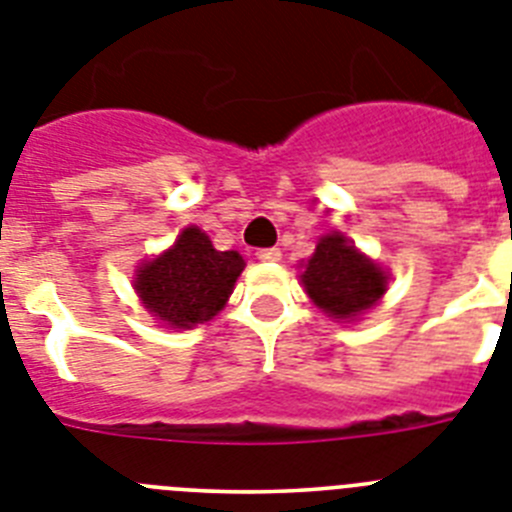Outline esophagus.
Returning a JSON list of instances; mask_svg holds the SVG:
<instances>
[{"mask_svg":"<svg viewBox=\"0 0 512 512\" xmlns=\"http://www.w3.org/2000/svg\"><path fill=\"white\" fill-rule=\"evenodd\" d=\"M257 260H260V263H278V260H281V249L278 247L257 249Z\"/></svg>","mask_w":512,"mask_h":512,"instance_id":"34e87169","label":"esophagus"}]
</instances>
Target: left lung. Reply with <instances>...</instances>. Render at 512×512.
Here are the masks:
<instances>
[{"mask_svg":"<svg viewBox=\"0 0 512 512\" xmlns=\"http://www.w3.org/2000/svg\"><path fill=\"white\" fill-rule=\"evenodd\" d=\"M302 281L309 299L338 320H351L375 307L388 289V276L338 231L322 236Z\"/></svg>","mask_w":512,"mask_h":512,"instance_id":"obj_1","label":"left lung"}]
</instances>
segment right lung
Wrapping results in <instances>:
<instances>
[{
  "instance_id": "add662e5",
  "label": "right lung",
  "mask_w": 512,
  "mask_h": 512,
  "mask_svg": "<svg viewBox=\"0 0 512 512\" xmlns=\"http://www.w3.org/2000/svg\"><path fill=\"white\" fill-rule=\"evenodd\" d=\"M242 268L239 252H218L190 226L169 252L137 270L135 289L150 315L174 328H192L218 315Z\"/></svg>"
}]
</instances>
